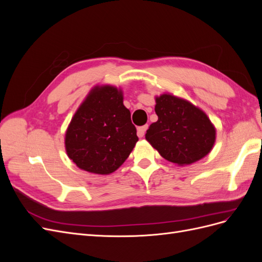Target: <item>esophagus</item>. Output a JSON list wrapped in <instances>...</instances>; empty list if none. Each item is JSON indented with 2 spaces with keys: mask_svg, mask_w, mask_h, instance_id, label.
<instances>
[{
  "mask_svg": "<svg viewBox=\"0 0 262 262\" xmlns=\"http://www.w3.org/2000/svg\"><path fill=\"white\" fill-rule=\"evenodd\" d=\"M146 130H147V124H146V125L139 126V128H138V137H139V138H143Z\"/></svg>",
  "mask_w": 262,
  "mask_h": 262,
  "instance_id": "esophagus-1",
  "label": "esophagus"
}]
</instances>
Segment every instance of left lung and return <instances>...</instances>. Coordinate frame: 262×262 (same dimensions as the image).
<instances>
[{
  "label": "left lung",
  "instance_id": "obj_1",
  "mask_svg": "<svg viewBox=\"0 0 262 262\" xmlns=\"http://www.w3.org/2000/svg\"><path fill=\"white\" fill-rule=\"evenodd\" d=\"M158 120L149 125L145 139L165 160L189 165L210 153L215 128L201 109L185 99L163 94L156 97Z\"/></svg>",
  "mask_w": 262,
  "mask_h": 262
}]
</instances>
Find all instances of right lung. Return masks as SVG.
I'll use <instances>...</instances> for the list:
<instances>
[{
    "instance_id": "right-lung-1",
    "label": "right lung",
    "mask_w": 262,
    "mask_h": 262,
    "mask_svg": "<svg viewBox=\"0 0 262 262\" xmlns=\"http://www.w3.org/2000/svg\"><path fill=\"white\" fill-rule=\"evenodd\" d=\"M138 140L122 92L107 85L94 89L77 109L66 134V148L77 167L108 175L124 163Z\"/></svg>"
}]
</instances>
